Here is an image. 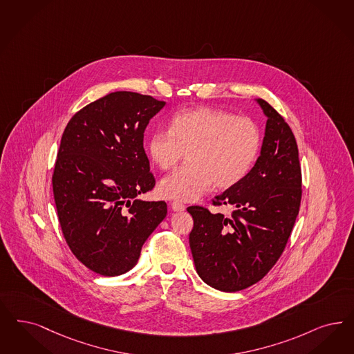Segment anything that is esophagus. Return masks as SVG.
<instances>
[{
	"instance_id": "1",
	"label": "esophagus",
	"mask_w": 354,
	"mask_h": 354,
	"mask_svg": "<svg viewBox=\"0 0 354 354\" xmlns=\"http://www.w3.org/2000/svg\"><path fill=\"white\" fill-rule=\"evenodd\" d=\"M171 209H172L174 212H183L185 207H184L182 203H179V201H172V203H171Z\"/></svg>"
}]
</instances>
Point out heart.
I'll return each instance as SVG.
<instances>
[{
	"label": "heart",
	"mask_w": 354,
	"mask_h": 354,
	"mask_svg": "<svg viewBox=\"0 0 354 354\" xmlns=\"http://www.w3.org/2000/svg\"><path fill=\"white\" fill-rule=\"evenodd\" d=\"M257 122L232 112L200 107L184 111L149 140V154L160 170L176 167L188 153L189 163L159 184L163 197L194 201L212 187L232 188L243 180L259 154Z\"/></svg>",
	"instance_id": "b5f03b06"
}]
</instances>
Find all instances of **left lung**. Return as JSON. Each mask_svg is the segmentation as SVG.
I'll use <instances>...</instances> for the list:
<instances>
[{"instance_id":"obj_1","label":"left lung","mask_w":354,"mask_h":354,"mask_svg":"<svg viewBox=\"0 0 354 354\" xmlns=\"http://www.w3.org/2000/svg\"><path fill=\"white\" fill-rule=\"evenodd\" d=\"M266 136L255 166L243 180L212 200L232 216L187 207L194 218L189 245L196 270L209 286L239 292L261 280L280 259L299 212L302 172L289 124L268 102Z\"/></svg>"}]
</instances>
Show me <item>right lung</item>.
Returning <instances> with one entry per match:
<instances>
[{
    "label": "right lung",
    "instance_id": "1",
    "mask_svg": "<svg viewBox=\"0 0 354 354\" xmlns=\"http://www.w3.org/2000/svg\"><path fill=\"white\" fill-rule=\"evenodd\" d=\"M165 104L115 91L75 112L62 133L52 175L59 222L74 257L97 274L133 268L167 214L165 201L137 198L156 185L144 133Z\"/></svg>",
    "mask_w": 354,
    "mask_h": 354
}]
</instances>
